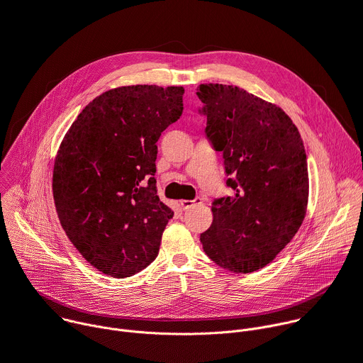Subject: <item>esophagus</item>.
<instances>
[{
	"mask_svg": "<svg viewBox=\"0 0 363 363\" xmlns=\"http://www.w3.org/2000/svg\"><path fill=\"white\" fill-rule=\"evenodd\" d=\"M203 203V199L201 197H196L194 200H182L180 204L183 207V210H189L190 207L196 206V204H201Z\"/></svg>",
	"mask_w": 363,
	"mask_h": 363,
	"instance_id": "1",
	"label": "esophagus"
}]
</instances>
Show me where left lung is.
I'll return each instance as SVG.
<instances>
[{
  "label": "left lung",
  "mask_w": 363,
  "mask_h": 363,
  "mask_svg": "<svg viewBox=\"0 0 363 363\" xmlns=\"http://www.w3.org/2000/svg\"><path fill=\"white\" fill-rule=\"evenodd\" d=\"M197 96L206 133L223 152L234 196L213 203V223L200 235L221 268L247 274L269 264L299 230L308 206V163L291 118L247 91L201 84Z\"/></svg>",
  "instance_id": "1"
}]
</instances>
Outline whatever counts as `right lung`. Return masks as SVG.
I'll use <instances>...</instances> for the list:
<instances>
[{
	"mask_svg": "<svg viewBox=\"0 0 363 363\" xmlns=\"http://www.w3.org/2000/svg\"><path fill=\"white\" fill-rule=\"evenodd\" d=\"M183 86H119L78 115L58 149L52 191L62 228L96 269L132 277L159 254L173 211L156 190L162 132L183 112Z\"/></svg>",
	"mask_w": 363,
	"mask_h": 363,
	"instance_id": "obj_1",
	"label": "right lung"
}]
</instances>
